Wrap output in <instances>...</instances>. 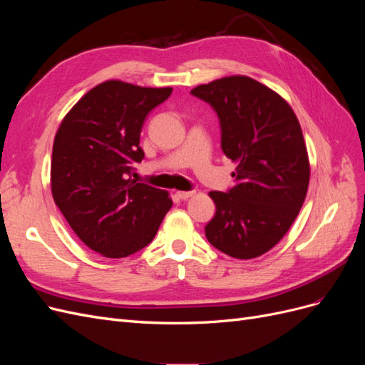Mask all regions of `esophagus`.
<instances>
[{"mask_svg": "<svg viewBox=\"0 0 365 365\" xmlns=\"http://www.w3.org/2000/svg\"><path fill=\"white\" fill-rule=\"evenodd\" d=\"M175 195H176V197H178V200L185 201V200H189V197H192L195 195V192L193 190L192 192H176Z\"/></svg>", "mask_w": 365, "mask_h": 365, "instance_id": "1", "label": "esophagus"}]
</instances>
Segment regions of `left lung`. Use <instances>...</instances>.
Segmentation results:
<instances>
[{"label": "left lung", "instance_id": "obj_1", "mask_svg": "<svg viewBox=\"0 0 365 365\" xmlns=\"http://www.w3.org/2000/svg\"><path fill=\"white\" fill-rule=\"evenodd\" d=\"M192 94L215 108L220 146L236 164L235 187L210 192L216 215L210 244L235 259H256L279 244L300 213L311 178L302 126L289 103L248 76L197 85Z\"/></svg>", "mask_w": 365, "mask_h": 365}]
</instances>
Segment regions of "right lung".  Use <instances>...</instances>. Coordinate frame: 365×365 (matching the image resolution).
Masks as SVG:
<instances>
[{
    "mask_svg": "<svg viewBox=\"0 0 365 365\" xmlns=\"http://www.w3.org/2000/svg\"><path fill=\"white\" fill-rule=\"evenodd\" d=\"M172 88L111 79L98 83L61 121L53 143L54 204L83 244L120 259L145 248L172 208L169 192L135 182L129 173L145 152L141 126Z\"/></svg>",
    "mask_w": 365,
    "mask_h": 365,
    "instance_id": "1",
    "label": "right lung"
}]
</instances>
